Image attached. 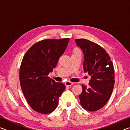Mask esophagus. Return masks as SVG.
<instances>
[{
  "instance_id": "esophagus-1",
  "label": "esophagus",
  "mask_w": 130,
  "mask_h": 130,
  "mask_svg": "<svg viewBox=\"0 0 130 130\" xmlns=\"http://www.w3.org/2000/svg\"><path fill=\"white\" fill-rule=\"evenodd\" d=\"M65 85H67V86H72V85H73V83L71 82V81H66L65 83Z\"/></svg>"
}]
</instances>
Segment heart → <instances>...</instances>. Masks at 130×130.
<instances>
[{
    "label": "heart",
    "instance_id": "heart-1",
    "mask_svg": "<svg viewBox=\"0 0 130 130\" xmlns=\"http://www.w3.org/2000/svg\"><path fill=\"white\" fill-rule=\"evenodd\" d=\"M81 53V50L77 47H75L74 48V49L73 50V53Z\"/></svg>",
    "mask_w": 130,
    "mask_h": 130
}]
</instances>
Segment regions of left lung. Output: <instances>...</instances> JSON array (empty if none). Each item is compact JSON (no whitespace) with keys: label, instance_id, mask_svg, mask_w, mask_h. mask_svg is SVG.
Masks as SVG:
<instances>
[{"label":"left lung","instance_id":"1","mask_svg":"<svg viewBox=\"0 0 130 130\" xmlns=\"http://www.w3.org/2000/svg\"><path fill=\"white\" fill-rule=\"evenodd\" d=\"M84 54V71L91 78L89 86L81 85L83 91L78 96L83 108L96 111L103 108L109 99L115 84L113 63L109 54L98 44L86 39H76Z\"/></svg>","mask_w":130,"mask_h":130}]
</instances>
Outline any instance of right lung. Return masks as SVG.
<instances>
[{"label":"right lung","mask_w":130,"mask_h":130,"mask_svg":"<svg viewBox=\"0 0 130 130\" xmlns=\"http://www.w3.org/2000/svg\"><path fill=\"white\" fill-rule=\"evenodd\" d=\"M69 38L46 39L37 42L26 53L19 70V81L27 102L32 109L42 114L53 112L65 89L48 74L56 67L66 49Z\"/></svg>","instance_id":"add662e5"}]
</instances>
